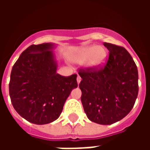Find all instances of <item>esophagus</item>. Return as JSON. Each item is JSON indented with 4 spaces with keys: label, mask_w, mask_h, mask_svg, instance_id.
I'll list each match as a JSON object with an SVG mask.
<instances>
[{
    "label": "esophagus",
    "mask_w": 150,
    "mask_h": 150,
    "mask_svg": "<svg viewBox=\"0 0 150 150\" xmlns=\"http://www.w3.org/2000/svg\"><path fill=\"white\" fill-rule=\"evenodd\" d=\"M77 79V83H80V81H81V77H80V76H79V75H78V76H77V79Z\"/></svg>",
    "instance_id": "obj_1"
}]
</instances>
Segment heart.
<instances>
[{
    "mask_svg": "<svg viewBox=\"0 0 150 150\" xmlns=\"http://www.w3.org/2000/svg\"><path fill=\"white\" fill-rule=\"evenodd\" d=\"M106 58L107 52L104 48L100 46H91L83 50L75 59L77 62H85L88 60V65L98 67L104 64Z\"/></svg>",
    "mask_w": 150,
    "mask_h": 150,
    "instance_id": "obj_1",
    "label": "heart"
}]
</instances>
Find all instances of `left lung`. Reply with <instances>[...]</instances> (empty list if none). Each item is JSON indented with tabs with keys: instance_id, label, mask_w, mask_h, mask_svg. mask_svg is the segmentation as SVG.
<instances>
[{
	"instance_id": "left-lung-1",
	"label": "left lung",
	"mask_w": 150,
	"mask_h": 150,
	"mask_svg": "<svg viewBox=\"0 0 150 150\" xmlns=\"http://www.w3.org/2000/svg\"><path fill=\"white\" fill-rule=\"evenodd\" d=\"M109 50L105 64L81 67V102L88 118L100 125H112L130 111L138 95V71L135 62L122 46L104 42Z\"/></svg>"
}]
</instances>
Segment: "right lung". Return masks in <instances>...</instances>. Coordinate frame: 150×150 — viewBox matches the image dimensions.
<instances>
[{"mask_svg":"<svg viewBox=\"0 0 150 150\" xmlns=\"http://www.w3.org/2000/svg\"><path fill=\"white\" fill-rule=\"evenodd\" d=\"M51 43L31 45L12 68L9 96L17 112L29 122L45 125L55 120L73 88L77 75L62 76L56 70Z\"/></svg>","mask_w":150,"mask_h":150,"instance_id":"obj_1","label":"right lung"}]
</instances>
